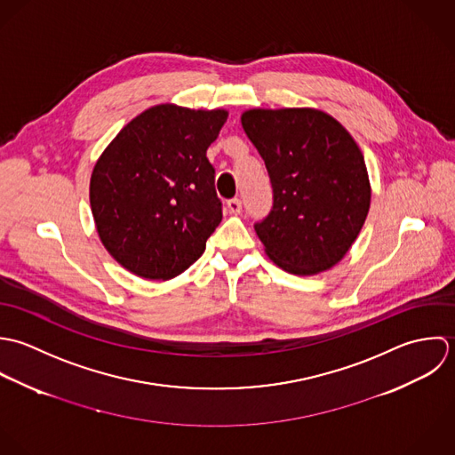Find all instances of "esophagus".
Instances as JSON below:
<instances>
[{
	"label": "esophagus",
	"instance_id": "1",
	"mask_svg": "<svg viewBox=\"0 0 455 455\" xmlns=\"http://www.w3.org/2000/svg\"><path fill=\"white\" fill-rule=\"evenodd\" d=\"M227 209L230 214H239L243 211V202L239 198H230L227 202Z\"/></svg>",
	"mask_w": 455,
	"mask_h": 455
}]
</instances>
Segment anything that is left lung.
Segmentation results:
<instances>
[{"mask_svg": "<svg viewBox=\"0 0 455 455\" xmlns=\"http://www.w3.org/2000/svg\"><path fill=\"white\" fill-rule=\"evenodd\" d=\"M273 188L271 212L255 223L275 266L316 274L336 266L363 228L371 188L363 153L329 114L253 108L243 114Z\"/></svg>", "mask_w": 455, "mask_h": 455, "instance_id": "obj_1", "label": "left lung"}]
</instances>
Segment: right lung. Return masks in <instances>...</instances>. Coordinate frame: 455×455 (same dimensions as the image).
I'll list each match as a JSON object with an SVG mask.
<instances>
[{
    "label": "right lung",
    "instance_id": "right-lung-1",
    "mask_svg": "<svg viewBox=\"0 0 455 455\" xmlns=\"http://www.w3.org/2000/svg\"><path fill=\"white\" fill-rule=\"evenodd\" d=\"M225 110L156 105L132 119L92 171V218L107 251L130 273L171 279L205 250L223 218L205 153Z\"/></svg>",
    "mask_w": 455,
    "mask_h": 455
}]
</instances>
